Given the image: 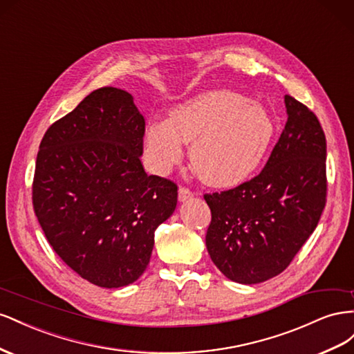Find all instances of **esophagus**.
<instances>
[{
	"instance_id": "1",
	"label": "esophagus",
	"mask_w": 354,
	"mask_h": 354,
	"mask_svg": "<svg viewBox=\"0 0 354 354\" xmlns=\"http://www.w3.org/2000/svg\"><path fill=\"white\" fill-rule=\"evenodd\" d=\"M193 197H194L193 191H189L185 187H179V189H178V198H179V201H183V203H184V201L193 198Z\"/></svg>"
}]
</instances>
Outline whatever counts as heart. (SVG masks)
<instances>
[{
    "instance_id": "1",
    "label": "heart",
    "mask_w": 354,
    "mask_h": 354,
    "mask_svg": "<svg viewBox=\"0 0 354 354\" xmlns=\"http://www.w3.org/2000/svg\"><path fill=\"white\" fill-rule=\"evenodd\" d=\"M276 126L267 106L230 90H210L170 109L167 121L145 130V156L157 171L183 158L191 144L196 174L216 188L243 184L264 160Z\"/></svg>"
}]
</instances>
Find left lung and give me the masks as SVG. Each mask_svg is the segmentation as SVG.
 <instances>
[{
    "label": "left lung",
    "instance_id": "obj_1",
    "mask_svg": "<svg viewBox=\"0 0 354 354\" xmlns=\"http://www.w3.org/2000/svg\"><path fill=\"white\" fill-rule=\"evenodd\" d=\"M288 121L261 174L205 194L206 248L227 279L255 285L280 274L306 243L326 203V139L317 117L285 96Z\"/></svg>",
    "mask_w": 354,
    "mask_h": 354
}]
</instances>
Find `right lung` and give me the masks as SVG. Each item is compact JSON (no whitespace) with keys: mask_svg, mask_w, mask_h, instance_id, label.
I'll return each mask as SVG.
<instances>
[{"mask_svg":"<svg viewBox=\"0 0 354 354\" xmlns=\"http://www.w3.org/2000/svg\"><path fill=\"white\" fill-rule=\"evenodd\" d=\"M145 120L126 90L102 87L47 129L32 203L50 246L100 288L133 283L145 271L156 228L171 216L178 187L147 175Z\"/></svg>","mask_w":354,"mask_h":354,"instance_id":"obj_1","label":"right lung"}]
</instances>
